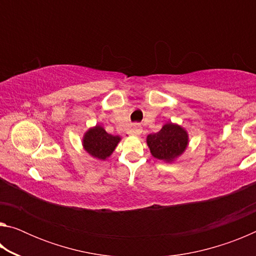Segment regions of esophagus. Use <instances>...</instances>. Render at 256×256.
Masks as SVG:
<instances>
[{
    "instance_id": "34e87169",
    "label": "esophagus",
    "mask_w": 256,
    "mask_h": 256,
    "mask_svg": "<svg viewBox=\"0 0 256 256\" xmlns=\"http://www.w3.org/2000/svg\"><path fill=\"white\" fill-rule=\"evenodd\" d=\"M128 133L131 134V136H140V134H141V128L138 126V124H133L132 126L130 128V130H128Z\"/></svg>"
}]
</instances>
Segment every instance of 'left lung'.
<instances>
[{
	"label": "left lung",
	"instance_id": "8db88e82",
	"mask_svg": "<svg viewBox=\"0 0 256 256\" xmlns=\"http://www.w3.org/2000/svg\"><path fill=\"white\" fill-rule=\"evenodd\" d=\"M146 144L156 159L172 162L188 148V134L178 124L166 123L159 132L146 136Z\"/></svg>",
	"mask_w": 256,
	"mask_h": 256
}]
</instances>
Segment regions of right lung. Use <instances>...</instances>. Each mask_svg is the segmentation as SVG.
<instances>
[{
  "label": "right lung",
  "instance_id": "obj_1",
  "mask_svg": "<svg viewBox=\"0 0 256 256\" xmlns=\"http://www.w3.org/2000/svg\"><path fill=\"white\" fill-rule=\"evenodd\" d=\"M120 141V136L107 133L100 125H96L84 133L82 146L92 157L98 160H106L118 146Z\"/></svg>",
  "mask_w": 256,
  "mask_h": 256
}]
</instances>
